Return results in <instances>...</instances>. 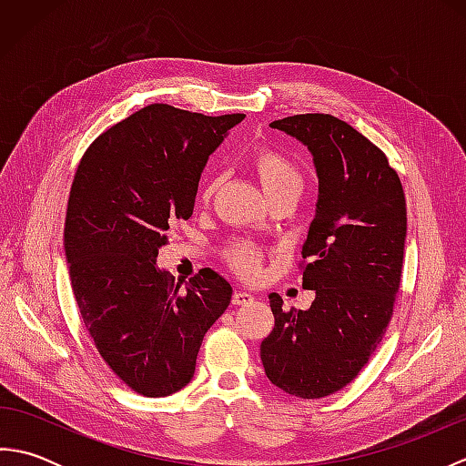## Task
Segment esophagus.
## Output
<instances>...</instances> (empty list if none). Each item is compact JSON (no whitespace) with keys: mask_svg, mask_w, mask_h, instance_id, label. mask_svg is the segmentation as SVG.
Returning a JSON list of instances; mask_svg holds the SVG:
<instances>
[{"mask_svg":"<svg viewBox=\"0 0 466 466\" xmlns=\"http://www.w3.org/2000/svg\"><path fill=\"white\" fill-rule=\"evenodd\" d=\"M252 302H254V296L250 292H234V296H232L234 306H246V304H252Z\"/></svg>","mask_w":466,"mask_h":466,"instance_id":"esophagus-1","label":"esophagus"}]
</instances>
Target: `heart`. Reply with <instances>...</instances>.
Wrapping results in <instances>:
<instances>
[{
  "label": "heart",
  "instance_id": "heart-1",
  "mask_svg": "<svg viewBox=\"0 0 466 466\" xmlns=\"http://www.w3.org/2000/svg\"><path fill=\"white\" fill-rule=\"evenodd\" d=\"M250 167L268 198L279 194L299 196L302 190L304 177L299 164L286 154L274 150V147H258V150L250 156ZM220 184L222 177L218 174L208 176L200 186V194H198L200 200L204 204L210 202L218 194V190H220ZM226 260L238 274L246 276V279H254V276L260 272L262 254L256 246L248 242H236L226 248Z\"/></svg>",
  "mask_w": 466,
  "mask_h": 466
}]
</instances>
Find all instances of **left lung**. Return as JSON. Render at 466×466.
<instances>
[{"label":"left lung","instance_id":"8db88e82","mask_svg":"<svg viewBox=\"0 0 466 466\" xmlns=\"http://www.w3.org/2000/svg\"><path fill=\"white\" fill-rule=\"evenodd\" d=\"M302 142L319 176L316 214L302 246L309 310L270 294L274 329L260 344L266 376L299 399H322L354 380L380 344L400 289L407 202L384 152L330 114L270 124Z\"/></svg>","mask_w":466,"mask_h":466}]
</instances>
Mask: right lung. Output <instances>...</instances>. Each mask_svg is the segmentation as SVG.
Listing matches in <instances>:
<instances>
[{
    "label": "right lung",
    "instance_id": "1",
    "mask_svg": "<svg viewBox=\"0 0 466 466\" xmlns=\"http://www.w3.org/2000/svg\"><path fill=\"white\" fill-rule=\"evenodd\" d=\"M244 114L152 104L97 136L69 190L64 244L82 320L106 364L144 397L192 380L204 334L232 299L220 274L182 282L156 266L176 220L194 212L204 166Z\"/></svg>",
    "mask_w": 466,
    "mask_h": 466
}]
</instances>
